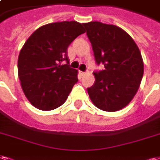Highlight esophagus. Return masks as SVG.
<instances>
[{
	"instance_id": "1",
	"label": "esophagus",
	"mask_w": 160,
	"mask_h": 160,
	"mask_svg": "<svg viewBox=\"0 0 160 160\" xmlns=\"http://www.w3.org/2000/svg\"><path fill=\"white\" fill-rule=\"evenodd\" d=\"M79 74H80V76H84V75L86 74V72H83V71H80V72H79Z\"/></svg>"
}]
</instances>
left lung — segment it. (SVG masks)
<instances>
[{
	"label": "left lung",
	"mask_w": 160,
	"mask_h": 160,
	"mask_svg": "<svg viewBox=\"0 0 160 160\" xmlns=\"http://www.w3.org/2000/svg\"><path fill=\"white\" fill-rule=\"evenodd\" d=\"M97 63L104 69L94 73L96 82L87 89L99 109L115 112L128 105L137 92L144 72L142 54L127 32L98 21L84 23Z\"/></svg>",
	"instance_id": "8db88e82"
}]
</instances>
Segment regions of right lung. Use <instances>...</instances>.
<instances>
[{
    "instance_id": "right-lung-1",
    "label": "right lung",
    "mask_w": 160,
    "mask_h": 160,
    "mask_svg": "<svg viewBox=\"0 0 160 160\" xmlns=\"http://www.w3.org/2000/svg\"><path fill=\"white\" fill-rule=\"evenodd\" d=\"M83 23L63 21L41 26L26 41L18 59L21 87L29 102L43 111L58 108L78 81L68 65V46L85 33ZM67 61L66 65L61 62Z\"/></svg>"
}]
</instances>
